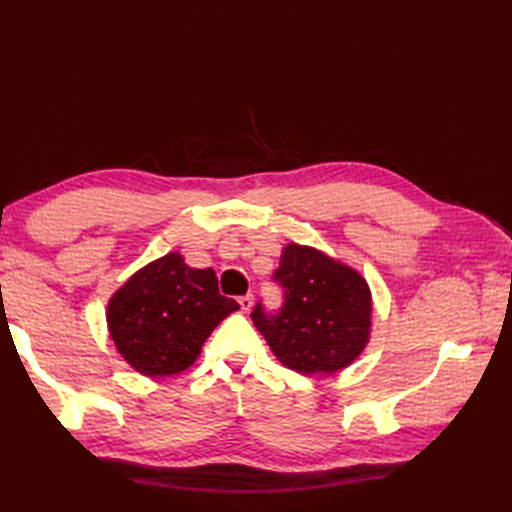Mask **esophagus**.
<instances>
[{"label":"esophagus","mask_w":512,"mask_h":512,"mask_svg":"<svg viewBox=\"0 0 512 512\" xmlns=\"http://www.w3.org/2000/svg\"><path fill=\"white\" fill-rule=\"evenodd\" d=\"M237 301H239V308H242L244 312H248L250 308H253V301H255V297H253V295H244V297H239Z\"/></svg>","instance_id":"esophagus-1"}]
</instances>
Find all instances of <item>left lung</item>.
Instances as JSON below:
<instances>
[{
  "label": "left lung",
  "mask_w": 512,
  "mask_h": 512,
  "mask_svg": "<svg viewBox=\"0 0 512 512\" xmlns=\"http://www.w3.org/2000/svg\"><path fill=\"white\" fill-rule=\"evenodd\" d=\"M273 279L284 288V306L270 314L259 301L250 319L281 363L301 374H334L363 352L372 292L354 268L288 244Z\"/></svg>",
  "instance_id": "left-lung-1"
}]
</instances>
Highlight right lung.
<instances>
[{
    "instance_id": "add662e5",
    "label": "right lung",
    "mask_w": 512,
    "mask_h": 512,
    "mask_svg": "<svg viewBox=\"0 0 512 512\" xmlns=\"http://www.w3.org/2000/svg\"><path fill=\"white\" fill-rule=\"evenodd\" d=\"M235 299L220 295L213 268H191L169 253L140 268L107 303V328L125 361L145 376L191 367Z\"/></svg>"
}]
</instances>
